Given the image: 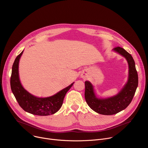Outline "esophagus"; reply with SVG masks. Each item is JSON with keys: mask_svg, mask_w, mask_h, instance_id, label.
<instances>
[{"mask_svg": "<svg viewBox=\"0 0 148 148\" xmlns=\"http://www.w3.org/2000/svg\"><path fill=\"white\" fill-rule=\"evenodd\" d=\"M86 77V76H83V77H84V78H85V77Z\"/></svg>", "mask_w": 148, "mask_h": 148, "instance_id": "esophagus-1", "label": "esophagus"}]
</instances>
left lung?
<instances>
[{
    "label": "left lung",
    "mask_w": 148,
    "mask_h": 148,
    "mask_svg": "<svg viewBox=\"0 0 148 148\" xmlns=\"http://www.w3.org/2000/svg\"><path fill=\"white\" fill-rule=\"evenodd\" d=\"M112 51L123 57L128 64V80L121 91L112 97H99L92 83L85 82V99L88 105L95 112L105 115L116 114L125 110L131 102L138 86V75L132 56L120 47Z\"/></svg>",
    "instance_id": "left-lung-1"
}]
</instances>
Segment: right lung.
<instances>
[{
  "instance_id": "1",
  "label": "right lung",
  "mask_w": 148,
  "mask_h": 148,
  "mask_svg": "<svg viewBox=\"0 0 148 148\" xmlns=\"http://www.w3.org/2000/svg\"><path fill=\"white\" fill-rule=\"evenodd\" d=\"M23 53V50L17 56L12 66L10 87L14 96L21 108L27 112L40 116H47L56 113L61 107L66 93L74 82L50 97H37L32 95L24 88L19 78L18 64Z\"/></svg>"
}]
</instances>
